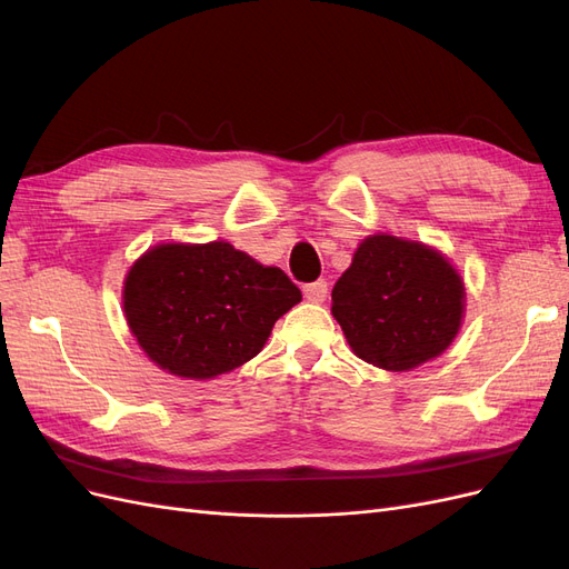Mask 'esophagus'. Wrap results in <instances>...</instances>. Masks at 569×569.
<instances>
[{"label": "esophagus", "instance_id": "esophagus-1", "mask_svg": "<svg viewBox=\"0 0 569 569\" xmlns=\"http://www.w3.org/2000/svg\"><path fill=\"white\" fill-rule=\"evenodd\" d=\"M303 297L311 301V303L325 301V297H327V282L325 280H316V282L303 284Z\"/></svg>", "mask_w": 569, "mask_h": 569}]
</instances>
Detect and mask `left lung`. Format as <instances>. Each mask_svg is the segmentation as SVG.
<instances>
[{"label": "left lung", "mask_w": 569, "mask_h": 569, "mask_svg": "<svg viewBox=\"0 0 569 569\" xmlns=\"http://www.w3.org/2000/svg\"><path fill=\"white\" fill-rule=\"evenodd\" d=\"M462 299L460 274L439 251L372 234L332 289V316L358 358L403 372L449 347Z\"/></svg>", "instance_id": "1"}]
</instances>
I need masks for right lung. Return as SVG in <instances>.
<instances>
[{
  "label": "right lung",
  "instance_id": "add662e5",
  "mask_svg": "<svg viewBox=\"0 0 569 569\" xmlns=\"http://www.w3.org/2000/svg\"><path fill=\"white\" fill-rule=\"evenodd\" d=\"M299 301V287L280 268L256 263L228 242L153 247L130 268L123 289L126 318L144 353L189 380L247 363Z\"/></svg>",
  "mask_w": 569,
  "mask_h": 569
}]
</instances>
